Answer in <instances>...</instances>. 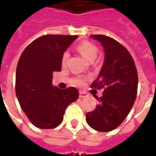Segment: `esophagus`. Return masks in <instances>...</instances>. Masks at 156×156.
Returning <instances> with one entry per match:
<instances>
[{"label": "esophagus", "instance_id": "1", "mask_svg": "<svg viewBox=\"0 0 156 156\" xmlns=\"http://www.w3.org/2000/svg\"><path fill=\"white\" fill-rule=\"evenodd\" d=\"M85 97H87V94H85L84 92H79V98H85Z\"/></svg>", "mask_w": 156, "mask_h": 156}]
</instances>
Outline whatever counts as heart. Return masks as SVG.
<instances>
[{
	"mask_svg": "<svg viewBox=\"0 0 156 156\" xmlns=\"http://www.w3.org/2000/svg\"><path fill=\"white\" fill-rule=\"evenodd\" d=\"M77 49L81 53L82 56L89 62L94 61L95 58H97V55H98V48L94 44H93L91 42L87 41L81 42L77 47ZM68 58H69V53H68V51H65L64 53L62 54V66L67 65ZM84 79V78H82V77L75 78L74 80H73V83L76 85H82L83 83Z\"/></svg>",
	"mask_w": 156,
	"mask_h": 156,
	"instance_id": "b5f03b06",
	"label": "heart"
}]
</instances>
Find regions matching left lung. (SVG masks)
<instances>
[{
  "label": "left lung",
  "instance_id": "1",
  "mask_svg": "<svg viewBox=\"0 0 156 156\" xmlns=\"http://www.w3.org/2000/svg\"><path fill=\"white\" fill-rule=\"evenodd\" d=\"M105 50V61L91 88H103L94 111L86 115V121L94 129L108 132L119 127L134 105L138 88L137 70L133 58L124 46L104 35H91Z\"/></svg>",
  "mask_w": 156,
  "mask_h": 156
}]
</instances>
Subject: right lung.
Segmentation results:
<instances>
[{"instance_id":"1","label":"right lung","mask_w":156,"mask_h":156,"mask_svg":"<svg viewBox=\"0 0 156 156\" xmlns=\"http://www.w3.org/2000/svg\"><path fill=\"white\" fill-rule=\"evenodd\" d=\"M78 36L46 35L36 39L20 57L16 73V94L33 125L53 129L63 120L65 109L78 98L77 88L52 85V73L60 72L62 56Z\"/></svg>"}]
</instances>
